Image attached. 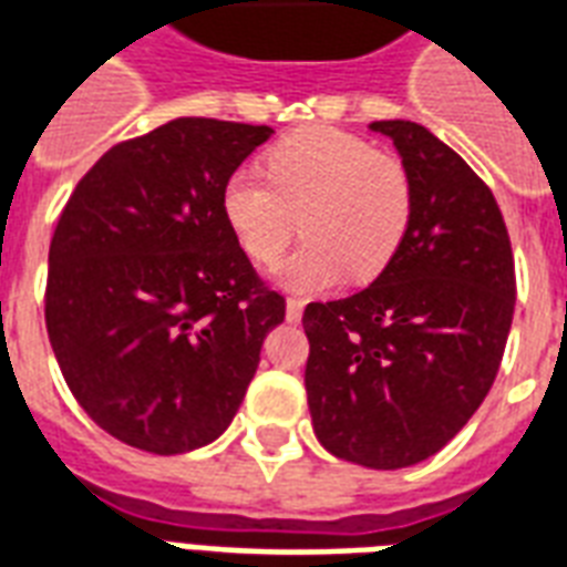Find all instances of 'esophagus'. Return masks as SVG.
Wrapping results in <instances>:
<instances>
[{"label": "esophagus", "mask_w": 567, "mask_h": 567, "mask_svg": "<svg viewBox=\"0 0 567 567\" xmlns=\"http://www.w3.org/2000/svg\"><path fill=\"white\" fill-rule=\"evenodd\" d=\"M305 313V301L301 298H287V319L289 322H298Z\"/></svg>", "instance_id": "1"}]
</instances>
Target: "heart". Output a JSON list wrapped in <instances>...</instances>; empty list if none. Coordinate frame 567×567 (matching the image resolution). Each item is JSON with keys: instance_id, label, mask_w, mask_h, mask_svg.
<instances>
[{"instance_id": "obj_1", "label": "heart", "mask_w": 567, "mask_h": 567, "mask_svg": "<svg viewBox=\"0 0 567 567\" xmlns=\"http://www.w3.org/2000/svg\"><path fill=\"white\" fill-rule=\"evenodd\" d=\"M266 181L236 171L221 186V215L257 266H275L298 234L307 243L280 280L319 292L352 275L370 284L396 260L414 218V179L405 162L337 126H305L262 153Z\"/></svg>"}]
</instances>
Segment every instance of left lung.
Masks as SVG:
<instances>
[{"mask_svg": "<svg viewBox=\"0 0 567 567\" xmlns=\"http://www.w3.org/2000/svg\"><path fill=\"white\" fill-rule=\"evenodd\" d=\"M414 179L396 260L340 301H310L305 370L324 450L372 471L425 462L488 396L515 316V257L482 177L411 121H375Z\"/></svg>", "mask_w": 567, "mask_h": 567, "instance_id": "1", "label": "left lung"}]
</instances>
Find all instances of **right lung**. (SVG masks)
Instances as JSON below:
<instances>
[{
    "label": "right lung",
    "mask_w": 567,
    "mask_h": 567,
    "mask_svg": "<svg viewBox=\"0 0 567 567\" xmlns=\"http://www.w3.org/2000/svg\"><path fill=\"white\" fill-rule=\"evenodd\" d=\"M269 126L177 117L115 144L79 179L50 243L47 333L103 432L177 455L215 441L287 301L221 215V186Z\"/></svg>",
    "instance_id": "1"
}]
</instances>
